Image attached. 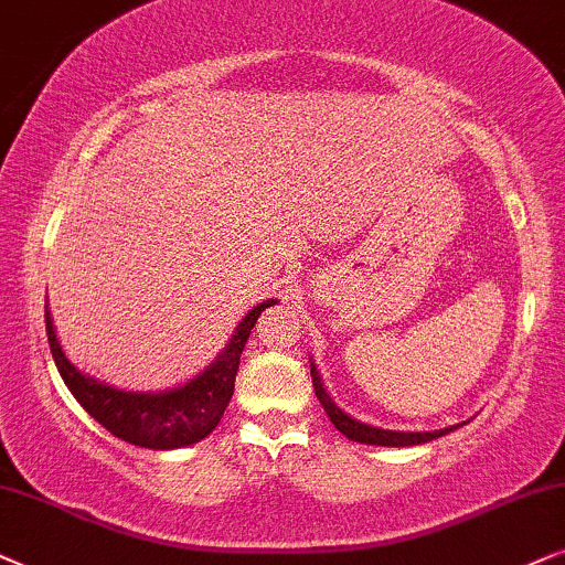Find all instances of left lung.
Returning <instances> with one entry per match:
<instances>
[{"instance_id": "8db88e82", "label": "left lung", "mask_w": 565, "mask_h": 565, "mask_svg": "<svg viewBox=\"0 0 565 565\" xmlns=\"http://www.w3.org/2000/svg\"><path fill=\"white\" fill-rule=\"evenodd\" d=\"M310 374H312V387H315V395H318V401L322 403V408H326L328 418L333 420V426L341 431L343 436H349L353 441H361V445H377V447H413V445H424V441H431V439H439V436H445L452 431V426L449 428H439V431H387V428H377V426H366V424H359L356 418H351L349 413H343L338 405L330 401V395L322 390V382H320V374L315 370V364H310Z\"/></svg>"}]
</instances>
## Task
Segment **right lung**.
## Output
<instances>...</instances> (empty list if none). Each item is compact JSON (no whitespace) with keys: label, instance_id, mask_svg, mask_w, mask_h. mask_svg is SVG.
<instances>
[{"label":"right lung","instance_id":"1","mask_svg":"<svg viewBox=\"0 0 565 565\" xmlns=\"http://www.w3.org/2000/svg\"><path fill=\"white\" fill-rule=\"evenodd\" d=\"M276 305L274 299L253 307L250 315L239 322L235 335L220 359L209 370L188 382V385L170 390L160 395L145 393H124V390L108 387L103 382L74 370L70 359L64 356L62 345L56 341L54 322L46 310V335L51 353L58 366V374L77 397L82 408L93 416L97 424H103L113 436L129 441V445L147 449H178L201 441L220 424L235 393V374L239 366V356L250 338L255 320L266 307Z\"/></svg>","mask_w":565,"mask_h":565}]
</instances>
